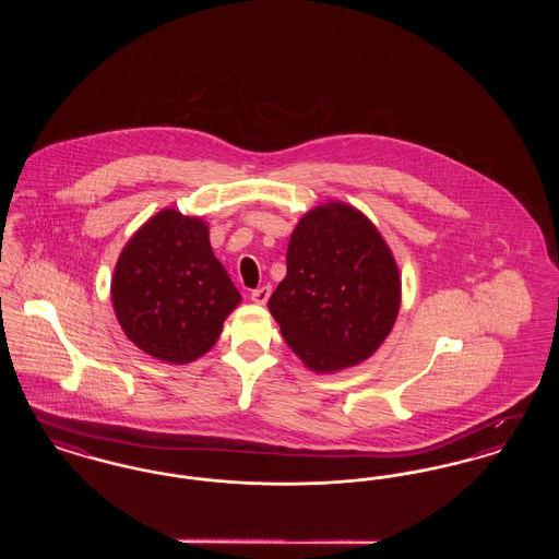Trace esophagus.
I'll use <instances>...</instances> for the list:
<instances>
[{
	"mask_svg": "<svg viewBox=\"0 0 559 559\" xmlns=\"http://www.w3.org/2000/svg\"><path fill=\"white\" fill-rule=\"evenodd\" d=\"M270 293L272 289L270 287H260V289H255V292L251 293V301L253 304H258V306H266L267 299H270Z\"/></svg>",
	"mask_w": 559,
	"mask_h": 559,
	"instance_id": "obj_1",
	"label": "esophagus"
}]
</instances>
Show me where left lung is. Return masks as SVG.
<instances>
[{
    "label": "left lung",
    "instance_id": "8db88e82",
    "mask_svg": "<svg viewBox=\"0 0 559 559\" xmlns=\"http://www.w3.org/2000/svg\"><path fill=\"white\" fill-rule=\"evenodd\" d=\"M402 281L371 219L344 201L304 213L267 310L297 358L337 372L371 358L399 319Z\"/></svg>",
    "mask_w": 559,
    "mask_h": 559
}]
</instances>
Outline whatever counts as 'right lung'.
<instances>
[{
  "label": "right lung",
  "mask_w": 559,
  "mask_h": 559,
  "mask_svg": "<svg viewBox=\"0 0 559 559\" xmlns=\"http://www.w3.org/2000/svg\"><path fill=\"white\" fill-rule=\"evenodd\" d=\"M110 299L133 346L160 362L188 365L215 346L242 297L213 255L207 222L167 207L126 242Z\"/></svg>",
  "instance_id": "obj_1"
}]
</instances>
